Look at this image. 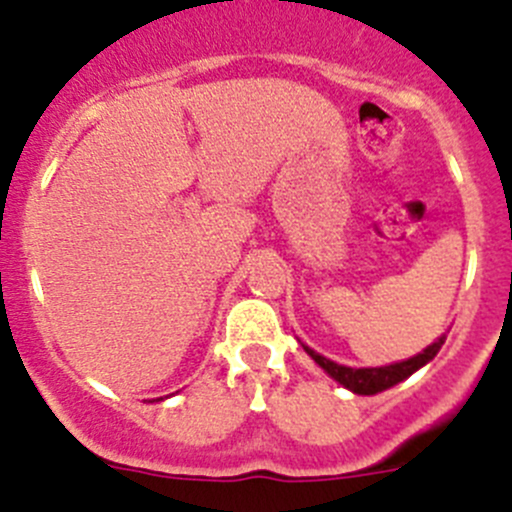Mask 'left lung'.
Returning a JSON list of instances; mask_svg holds the SVG:
<instances>
[{"label":"left lung","instance_id":"8db88e82","mask_svg":"<svg viewBox=\"0 0 512 512\" xmlns=\"http://www.w3.org/2000/svg\"><path fill=\"white\" fill-rule=\"evenodd\" d=\"M445 339H447V334H442V337H437L430 347L422 349V352L415 354V357L405 359V362L384 364V367H359V369L347 367V364H337V362H332V359L321 357L319 352H314V349L306 347V344H301V347H304V352L309 354V357L314 359V362L319 364V367L324 369V372L329 374L334 382H339L342 387H347L349 392L377 394V392H384V389L394 387V384L405 382V379L412 377L417 369H422L425 364H430L432 359L437 357V352L442 349Z\"/></svg>","mask_w":512,"mask_h":512}]
</instances>
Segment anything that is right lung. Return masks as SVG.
Returning <instances> with one entry per match:
<instances>
[{"mask_svg":"<svg viewBox=\"0 0 512 512\" xmlns=\"http://www.w3.org/2000/svg\"><path fill=\"white\" fill-rule=\"evenodd\" d=\"M160 399H163V397H160Z\"/></svg>","mask_w":512,"mask_h":512,"instance_id":"obj_1","label":"right lung"}]
</instances>
